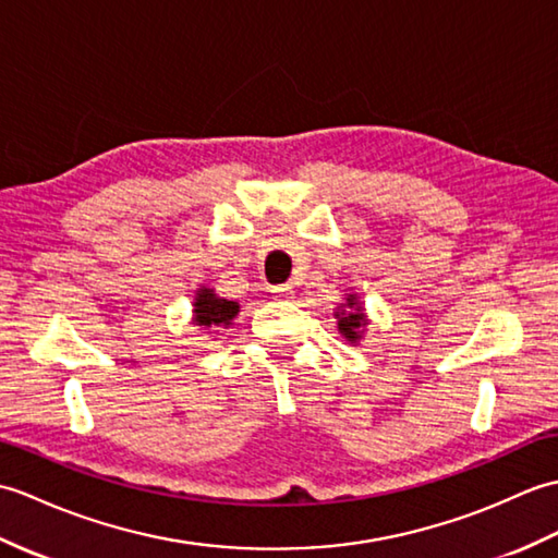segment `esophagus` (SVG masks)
<instances>
[{
	"label": "esophagus",
	"instance_id": "esophagus-1",
	"mask_svg": "<svg viewBox=\"0 0 558 558\" xmlns=\"http://www.w3.org/2000/svg\"><path fill=\"white\" fill-rule=\"evenodd\" d=\"M271 293H275V299H279V301H289V299H293V287L291 283H279V287L271 289Z\"/></svg>",
	"mask_w": 558,
	"mask_h": 558
}]
</instances>
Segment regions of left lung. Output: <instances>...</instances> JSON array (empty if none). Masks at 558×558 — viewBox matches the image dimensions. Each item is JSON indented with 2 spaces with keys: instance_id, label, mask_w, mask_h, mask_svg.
Here are the masks:
<instances>
[{
  "instance_id": "1",
  "label": "left lung",
  "mask_w": 558,
  "mask_h": 558,
  "mask_svg": "<svg viewBox=\"0 0 558 558\" xmlns=\"http://www.w3.org/2000/svg\"><path fill=\"white\" fill-rule=\"evenodd\" d=\"M333 319H337V329L341 337L353 345L363 339L365 327L369 325L365 305L361 303L357 293H353V291L345 293V301L337 305V311H333Z\"/></svg>"
}]
</instances>
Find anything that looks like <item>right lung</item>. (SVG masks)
Segmentation results:
<instances>
[{"instance_id": "obj_1", "label": "right lung", "mask_w": 558, "mask_h": 558, "mask_svg": "<svg viewBox=\"0 0 558 558\" xmlns=\"http://www.w3.org/2000/svg\"><path fill=\"white\" fill-rule=\"evenodd\" d=\"M241 305L236 301L221 299L215 289L201 287L195 291L193 299V317L191 325L207 329L209 337H217L219 329H229L233 325V317L239 315Z\"/></svg>"}]
</instances>
